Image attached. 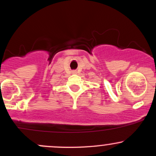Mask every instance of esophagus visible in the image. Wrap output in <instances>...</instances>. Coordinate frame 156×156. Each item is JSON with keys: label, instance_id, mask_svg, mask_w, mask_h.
Instances as JSON below:
<instances>
[{"label": "esophagus", "instance_id": "esophagus-1", "mask_svg": "<svg viewBox=\"0 0 156 156\" xmlns=\"http://www.w3.org/2000/svg\"><path fill=\"white\" fill-rule=\"evenodd\" d=\"M72 73L73 74V75H76V74H77V71H75V70L72 71Z\"/></svg>", "mask_w": 156, "mask_h": 156}]
</instances>
